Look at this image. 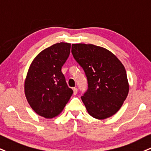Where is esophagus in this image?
<instances>
[{"label": "esophagus", "mask_w": 151, "mask_h": 151, "mask_svg": "<svg viewBox=\"0 0 151 151\" xmlns=\"http://www.w3.org/2000/svg\"><path fill=\"white\" fill-rule=\"evenodd\" d=\"M73 94L74 95H76L78 93V89L76 88V87H74L73 89Z\"/></svg>", "instance_id": "1"}]
</instances>
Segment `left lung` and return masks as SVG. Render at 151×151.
<instances>
[{"mask_svg":"<svg viewBox=\"0 0 151 151\" xmlns=\"http://www.w3.org/2000/svg\"><path fill=\"white\" fill-rule=\"evenodd\" d=\"M71 52L88 81V90L81 97L87 112L98 120L115 114L129 90L123 64L109 50L92 44H73Z\"/></svg>","mask_w":151,"mask_h":151,"instance_id":"1","label":"left lung"}]
</instances>
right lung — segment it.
I'll list each match as a JSON object with an SVG mask.
<instances>
[{
    "instance_id": "1",
    "label": "right lung",
    "mask_w": 151,
    "mask_h": 151,
    "mask_svg": "<svg viewBox=\"0 0 151 151\" xmlns=\"http://www.w3.org/2000/svg\"><path fill=\"white\" fill-rule=\"evenodd\" d=\"M70 43L59 42L40 52L28 70L24 93L35 113L53 118L62 112L73 94L61 67L70 55Z\"/></svg>"
}]
</instances>
